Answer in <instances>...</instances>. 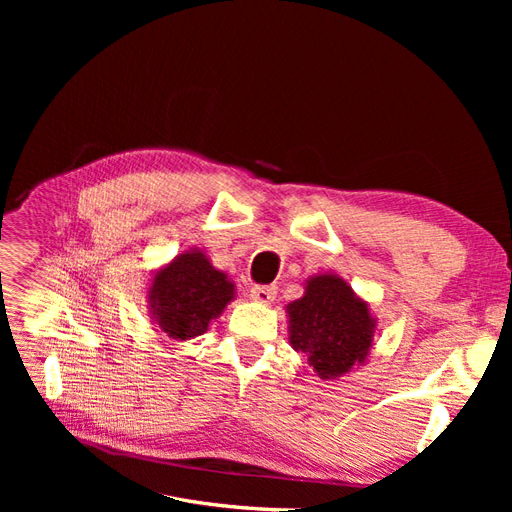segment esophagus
<instances>
[{"instance_id": "34e87169", "label": "esophagus", "mask_w": 512, "mask_h": 512, "mask_svg": "<svg viewBox=\"0 0 512 512\" xmlns=\"http://www.w3.org/2000/svg\"><path fill=\"white\" fill-rule=\"evenodd\" d=\"M277 297V288L275 286H254L252 288V299L256 303H262V305H271Z\"/></svg>"}]
</instances>
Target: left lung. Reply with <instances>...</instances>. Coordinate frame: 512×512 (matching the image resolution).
Segmentation results:
<instances>
[{
  "label": "left lung",
  "instance_id": "left-lung-1",
  "mask_svg": "<svg viewBox=\"0 0 512 512\" xmlns=\"http://www.w3.org/2000/svg\"><path fill=\"white\" fill-rule=\"evenodd\" d=\"M290 346L307 356L318 378L339 380L367 363L376 318L369 303L333 273H316L303 297L286 305Z\"/></svg>",
  "mask_w": 512,
  "mask_h": 512
}]
</instances>
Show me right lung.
Segmentation results:
<instances>
[{"instance_id": "right-lung-1", "label": "right lung", "mask_w": 512, "mask_h": 512, "mask_svg": "<svg viewBox=\"0 0 512 512\" xmlns=\"http://www.w3.org/2000/svg\"><path fill=\"white\" fill-rule=\"evenodd\" d=\"M235 297V282L211 265L205 250L190 247L153 271L145 299L151 322L185 342L203 335Z\"/></svg>"}]
</instances>
